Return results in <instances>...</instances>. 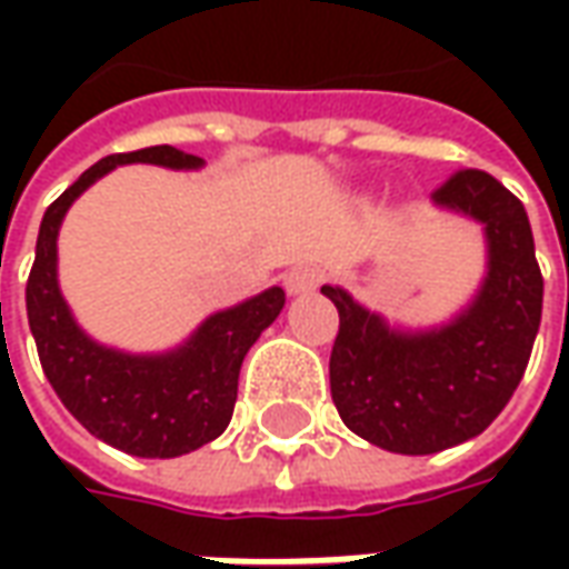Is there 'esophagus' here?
Masks as SVG:
<instances>
[{
	"mask_svg": "<svg viewBox=\"0 0 569 569\" xmlns=\"http://www.w3.org/2000/svg\"><path fill=\"white\" fill-rule=\"evenodd\" d=\"M283 286L289 296H308V292H313L320 286V273H317V268H310V264H298L292 271H286Z\"/></svg>",
	"mask_w": 569,
	"mask_h": 569,
	"instance_id": "esophagus-1",
	"label": "esophagus"
}]
</instances>
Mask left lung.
I'll return each instance as SVG.
<instances>
[{
  "mask_svg": "<svg viewBox=\"0 0 569 569\" xmlns=\"http://www.w3.org/2000/svg\"><path fill=\"white\" fill-rule=\"evenodd\" d=\"M432 200L485 224L488 273L460 317L399 332L341 286H322L341 320L329 359L335 408L393 453H436L485 432L525 378L542 317L525 203L485 170H457Z\"/></svg>",
  "mask_w": 569,
  "mask_h": 569,
  "instance_id": "8db88e82",
  "label": "left lung"
}]
</instances>
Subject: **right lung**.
Here are the masks:
<instances>
[{"instance_id": "add662e5", "label": "right lung", "mask_w": 569, "mask_h": 569, "mask_svg": "<svg viewBox=\"0 0 569 569\" xmlns=\"http://www.w3.org/2000/svg\"><path fill=\"white\" fill-rule=\"evenodd\" d=\"M118 163H158L170 170H198V154L173 146L109 154L72 182L44 210L36 261L27 280V320L42 359L44 378L60 402L91 436L133 457H179L219 439L231 423L237 378L249 347L286 305L280 286L264 289L237 308L219 310L170 353H121L97 345L72 320L57 286V234L81 191Z\"/></svg>"}]
</instances>
